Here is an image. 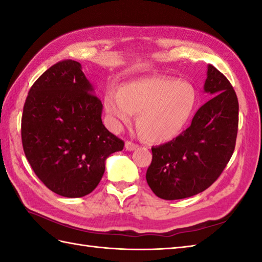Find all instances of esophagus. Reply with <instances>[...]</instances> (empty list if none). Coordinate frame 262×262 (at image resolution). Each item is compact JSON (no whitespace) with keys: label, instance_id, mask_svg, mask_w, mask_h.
<instances>
[{"label":"esophagus","instance_id":"34e87169","mask_svg":"<svg viewBox=\"0 0 262 262\" xmlns=\"http://www.w3.org/2000/svg\"><path fill=\"white\" fill-rule=\"evenodd\" d=\"M138 147L137 144L133 143V142H126L125 144V148L127 149V151H134V149H136Z\"/></svg>","mask_w":262,"mask_h":262}]
</instances>
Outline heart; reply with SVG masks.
<instances>
[{
	"label": "heart",
	"instance_id": "heart-1",
	"mask_svg": "<svg viewBox=\"0 0 262 262\" xmlns=\"http://www.w3.org/2000/svg\"><path fill=\"white\" fill-rule=\"evenodd\" d=\"M197 94L191 84L170 77H144L110 89L103 107L111 125L119 130L130 124L134 114L137 127L145 140L164 143L173 140L190 120Z\"/></svg>",
	"mask_w": 262,
	"mask_h": 262
}]
</instances>
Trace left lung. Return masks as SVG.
Wrapping results in <instances>:
<instances>
[{
	"label": "left lung",
	"instance_id": "left-lung-1",
	"mask_svg": "<svg viewBox=\"0 0 262 262\" xmlns=\"http://www.w3.org/2000/svg\"><path fill=\"white\" fill-rule=\"evenodd\" d=\"M204 91L211 97L191 125L168 143L152 147L146 181L158 197L183 199L203 192L221 176L234 152L238 102L230 81L208 65Z\"/></svg>",
	"mask_w": 262,
	"mask_h": 262
}]
</instances>
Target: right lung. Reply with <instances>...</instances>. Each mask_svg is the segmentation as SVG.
<instances>
[{
    "mask_svg": "<svg viewBox=\"0 0 262 262\" xmlns=\"http://www.w3.org/2000/svg\"><path fill=\"white\" fill-rule=\"evenodd\" d=\"M102 103L79 62H58L39 76L26 99L21 119L28 162L48 189L79 198L92 192L105 160L124 142L107 129Z\"/></svg>",
    "mask_w": 262,
    "mask_h": 262,
    "instance_id": "add662e5",
    "label": "right lung"
}]
</instances>
